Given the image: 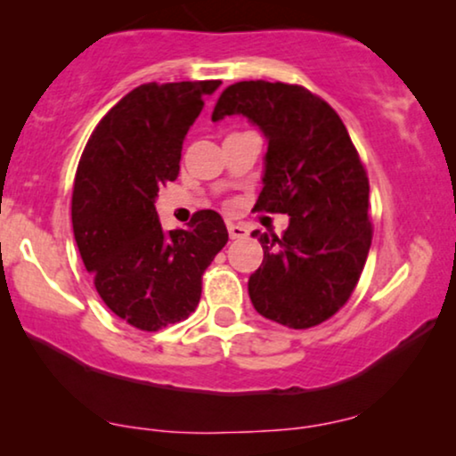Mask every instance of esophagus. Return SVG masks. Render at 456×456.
<instances>
[{
  "label": "esophagus",
  "instance_id": "esophagus-1",
  "mask_svg": "<svg viewBox=\"0 0 456 456\" xmlns=\"http://www.w3.org/2000/svg\"><path fill=\"white\" fill-rule=\"evenodd\" d=\"M228 234L232 240H240L247 236V228L240 226V224H228Z\"/></svg>",
  "mask_w": 456,
  "mask_h": 456
}]
</instances>
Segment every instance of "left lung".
Masks as SVG:
<instances>
[{
  "label": "left lung",
  "instance_id": "obj_1",
  "mask_svg": "<svg viewBox=\"0 0 456 456\" xmlns=\"http://www.w3.org/2000/svg\"><path fill=\"white\" fill-rule=\"evenodd\" d=\"M245 116L267 141L259 211L289 214L282 236H253L264 248L248 278L255 311L305 330L348 301L371 247L370 183L340 116L297 85L242 80L217 99L211 120Z\"/></svg>",
  "mask_w": 456,
  "mask_h": 456
}]
</instances>
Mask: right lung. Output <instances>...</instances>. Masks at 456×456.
I'll list each match as a JSON object with an SVG mask.
<instances>
[{"mask_svg": "<svg viewBox=\"0 0 456 456\" xmlns=\"http://www.w3.org/2000/svg\"><path fill=\"white\" fill-rule=\"evenodd\" d=\"M220 85L136 86L102 118L78 161L72 230L80 257L103 303L147 332L195 311L203 272L228 242L214 209L167 232L155 211L159 189L178 176L186 133Z\"/></svg>", "mask_w": 456, "mask_h": 456, "instance_id": "obj_1", "label": "right lung"}]
</instances>
